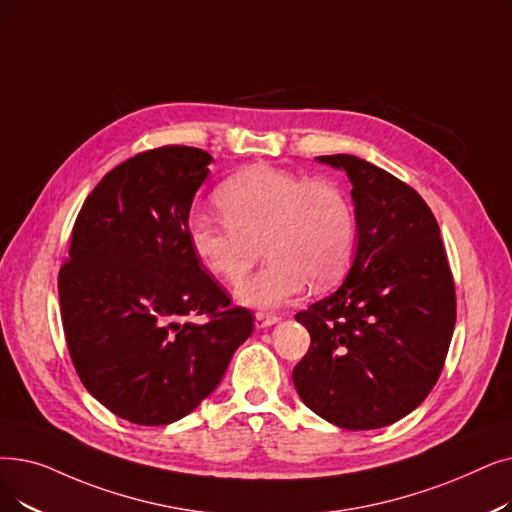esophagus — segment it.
I'll return each instance as SVG.
<instances>
[{"mask_svg": "<svg viewBox=\"0 0 512 512\" xmlns=\"http://www.w3.org/2000/svg\"><path fill=\"white\" fill-rule=\"evenodd\" d=\"M276 322H278V316L268 314V311H257V314H255V326L257 328H268V326H272Z\"/></svg>", "mask_w": 512, "mask_h": 512, "instance_id": "obj_1", "label": "esophagus"}]
</instances>
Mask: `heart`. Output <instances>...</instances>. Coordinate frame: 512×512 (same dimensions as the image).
<instances>
[{
  "label": "heart",
  "mask_w": 512,
  "mask_h": 512,
  "mask_svg": "<svg viewBox=\"0 0 512 512\" xmlns=\"http://www.w3.org/2000/svg\"><path fill=\"white\" fill-rule=\"evenodd\" d=\"M215 205L221 217L190 215V247L215 278L236 284L251 272L261 244L270 261L238 288L249 305H282L307 280L328 286L353 257L358 221L345 190L330 180L253 165L217 188Z\"/></svg>",
  "instance_id": "1"
}]
</instances>
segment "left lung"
I'll use <instances>...</instances> for the list:
<instances>
[{
	"label": "left lung",
	"mask_w": 512,
	"mask_h": 512,
	"mask_svg": "<svg viewBox=\"0 0 512 512\" xmlns=\"http://www.w3.org/2000/svg\"><path fill=\"white\" fill-rule=\"evenodd\" d=\"M318 161L349 175L358 249L337 291L295 316L311 345L293 383L332 425L379 429L418 408L439 379L456 324L454 276L414 188L351 154Z\"/></svg>",
	"instance_id": "8db88e82"
}]
</instances>
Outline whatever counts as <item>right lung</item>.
<instances>
[{
  "label": "right lung",
  "mask_w": 512,
  "mask_h": 512,
  "mask_svg": "<svg viewBox=\"0 0 512 512\" xmlns=\"http://www.w3.org/2000/svg\"><path fill=\"white\" fill-rule=\"evenodd\" d=\"M211 154L144 150L108 171L75 219L58 274L64 339L81 383L144 427L190 414L253 332L188 238L192 198ZM203 315L206 322L190 323Z\"/></svg>",
  "instance_id": "right-lung-1"
}]
</instances>
